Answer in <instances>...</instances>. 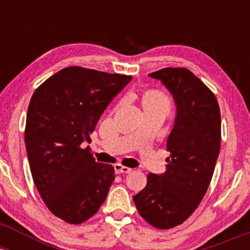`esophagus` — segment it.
Returning a JSON list of instances; mask_svg holds the SVG:
<instances>
[{
	"instance_id": "esophagus-1",
	"label": "esophagus",
	"mask_w": 250,
	"mask_h": 250,
	"mask_svg": "<svg viewBox=\"0 0 250 250\" xmlns=\"http://www.w3.org/2000/svg\"><path fill=\"white\" fill-rule=\"evenodd\" d=\"M114 168H115L116 174H129L131 171L130 168L125 167V166H121V165H115L114 166Z\"/></svg>"
}]
</instances>
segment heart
I'll list each match as a JSON object with an SVG mask.
<instances>
[{
	"mask_svg": "<svg viewBox=\"0 0 250 250\" xmlns=\"http://www.w3.org/2000/svg\"><path fill=\"white\" fill-rule=\"evenodd\" d=\"M142 104L145 110H163L168 113L170 109V100L162 91L150 90L143 95Z\"/></svg>",
	"mask_w": 250,
	"mask_h": 250,
	"instance_id": "obj_1",
	"label": "heart"
}]
</instances>
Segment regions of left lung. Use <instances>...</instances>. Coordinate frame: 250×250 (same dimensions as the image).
I'll return each mask as SVG.
<instances>
[{"mask_svg": "<svg viewBox=\"0 0 250 250\" xmlns=\"http://www.w3.org/2000/svg\"><path fill=\"white\" fill-rule=\"evenodd\" d=\"M149 77L168 89L176 116L167 139L166 171L149 174L133 199L149 225L170 229L194 213L213 177L221 147L220 108L210 89L186 68H165Z\"/></svg>", "mask_w": 250, "mask_h": 250, "instance_id": "obj_1", "label": "left lung"}]
</instances>
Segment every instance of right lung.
I'll return each mask as SVG.
<instances>
[{"label": "right lung", "mask_w": 250, "mask_h": 250, "mask_svg": "<svg viewBox=\"0 0 250 250\" xmlns=\"http://www.w3.org/2000/svg\"><path fill=\"white\" fill-rule=\"evenodd\" d=\"M131 76L68 67L31 96L24 142L34 183L55 216L80 225L99 210L115 179L95 161L89 135Z\"/></svg>", "instance_id": "1"}]
</instances>
